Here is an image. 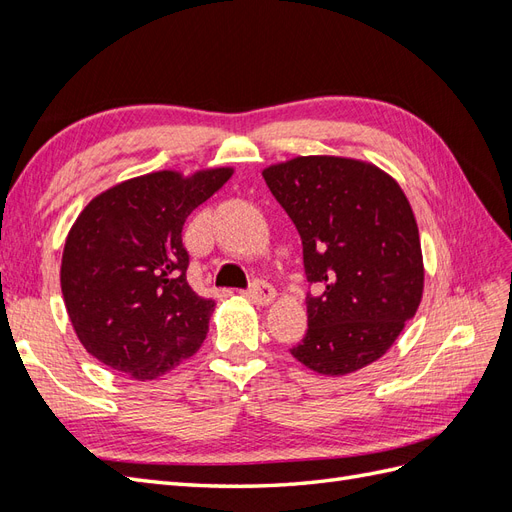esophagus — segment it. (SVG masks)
Segmentation results:
<instances>
[{
  "label": "esophagus",
  "instance_id": "obj_1",
  "mask_svg": "<svg viewBox=\"0 0 512 512\" xmlns=\"http://www.w3.org/2000/svg\"><path fill=\"white\" fill-rule=\"evenodd\" d=\"M245 297L254 301L256 305H269L275 299V288L267 282L256 280V282H252L250 288L245 290Z\"/></svg>",
  "mask_w": 512,
  "mask_h": 512
}]
</instances>
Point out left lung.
Returning <instances> with one entry per match:
<instances>
[{
    "instance_id": "obj_1",
    "label": "left lung",
    "mask_w": 512,
    "mask_h": 512,
    "mask_svg": "<svg viewBox=\"0 0 512 512\" xmlns=\"http://www.w3.org/2000/svg\"><path fill=\"white\" fill-rule=\"evenodd\" d=\"M303 243L307 333L290 352L324 376L378 361L423 297L418 226L397 181L374 164L301 156L262 170Z\"/></svg>"
}]
</instances>
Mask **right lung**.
<instances>
[{
  "label": "right lung",
  "instance_id": "add662e5",
  "mask_svg": "<svg viewBox=\"0 0 512 512\" xmlns=\"http://www.w3.org/2000/svg\"><path fill=\"white\" fill-rule=\"evenodd\" d=\"M232 168L160 170L117 183L81 211L61 258V292L85 350L134 380H153L205 342L215 301L188 284V215Z\"/></svg>",
  "mask_w": 512,
  "mask_h": 512
}]
</instances>
